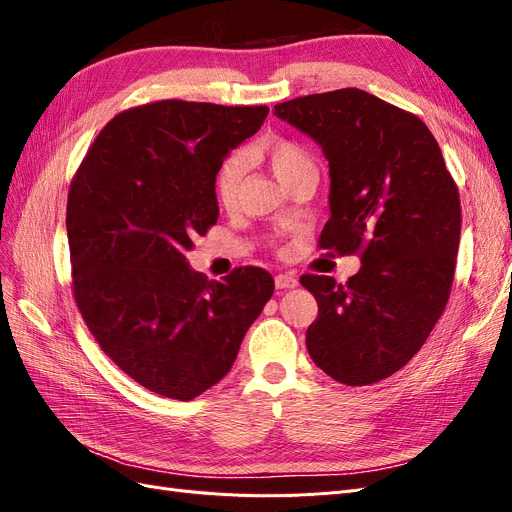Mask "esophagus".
<instances>
[{
  "label": "esophagus",
  "mask_w": 512,
  "mask_h": 512,
  "mask_svg": "<svg viewBox=\"0 0 512 512\" xmlns=\"http://www.w3.org/2000/svg\"><path fill=\"white\" fill-rule=\"evenodd\" d=\"M275 286L280 290L294 288V286H299V280H297V275H294V273H280V275H275Z\"/></svg>",
  "instance_id": "esophagus-1"
}]
</instances>
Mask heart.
I'll return each instance as SVG.
<instances>
[{"label": "heart", "instance_id": "1", "mask_svg": "<svg viewBox=\"0 0 512 512\" xmlns=\"http://www.w3.org/2000/svg\"><path fill=\"white\" fill-rule=\"evenodd\" d=\"M250 156L267 162L286 188H294L303 179L316 177V162L301 143L286 136H269L260 141ZM245 177V160L241 156H228L213 175V196L215 203L230 211L239 203L241 183Z\"/></svg>", "mask_w": 512, "mask_h": 512}]
</instances>
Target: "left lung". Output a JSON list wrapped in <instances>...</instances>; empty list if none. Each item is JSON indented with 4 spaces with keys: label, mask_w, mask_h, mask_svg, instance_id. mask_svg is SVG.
Segmentation results:
<instances>
[{
    "label": "left lung",
    "mask_w": 512,
    "mask_h": 512,
    "mask_svg": "<svg viewBox=\"0 0 512 512\" xmlns=\"http://www.w3.org/2000/svg\"><path fill=\"white\" fill-rule=\"evenodd\" d=\"M329 160L331 218L318 247L356 254L346 284L301 275L318 318L312 361L348 386L393 376L423 348L451 297L461 235L457 183L416 115L363 89H335L275 104Z\"/></svg>",
    "instance_id": "8db88e82"
}]
</instances>
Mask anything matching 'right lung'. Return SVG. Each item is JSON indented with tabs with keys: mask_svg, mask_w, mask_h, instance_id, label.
Listing matches in <instances>:
<instances>
[{
	"mask_svg": "<svg viewBox=\"0 0 512 512\" xmlns=\"http://www.w3.org/2000/svg\"><path fill=\"white\" fill-rule=\"evenodd\" d=\"M267 106L158 100L106 123L70 183L76 307L102 352L145 389L190 401L218 384L273 294L239 267L209 282L185 262L218 222L213 175Z\"/></svg>",
	"mask_w": 512,
	"mask_h": 512,
	"instance_id": "obj_1",
	"label": "right lung"
}]
</instances>
